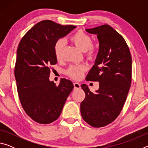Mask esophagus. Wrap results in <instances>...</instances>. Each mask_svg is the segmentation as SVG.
Wrapping results in <instances>:
<instances>
[{
    "label": "esophagus",
    "instance_id": "34e87169",
    "mask_svg": "<svg viewBox=\"0 0 148 148\" xmlns=\"http://www.w3.org/2000/svg\"><path fill=\"white\" fill-rule=\"evenodd\" d=\"M74 89H79L80 87H81V86H80V84L79 83H77V82H74Z\"/></svg>",
    "mask_w": 148,
    "mask_h": 148
}]
</instances>
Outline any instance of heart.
<instances>
[{"mask_svg": "<svg viewBox=\"0 0 148 148\" xmlns=\"http://www.w3.org/2000/svg\"><path fill=\"white\" fill-rule=\"evenodd\" d=\"M71 40L75 46L83 52H86L89 58L93 57L95 54V48L92 46V40L91 37L83 31H79L72 35ZM64 47V40L59 39L54 45V53L57 59H61V53ZM86 70L85 65H73L67 70L66 73L72 78L79 79L83 76L84 72Z\"/></svg>", "mask_w": 148, "mask_h": 148, "instance_id": "b5f03b06", "label": "heart"}]
</instances>
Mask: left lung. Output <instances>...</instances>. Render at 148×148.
Listing matches in <instances>:
<instances>
[{
  "mask_svg": "<svg viewBox=\"0 0 148 148\" xmlns=\"http://www.w3.org/2000/svg\"><path fill=\"white\" fill-rule=\"evenodd\" d=\"M96 34L99 49L86 80L99 82L95 92L86 84L81 87L86 97L80 104L82 118L94 127L113 122L119 116L131 84L132 58L126 42L108 25L86 29Z\"/></svg>",
  "mask_w": 148,
  "mask_h": 148,
  "instance_id": "obj_1",
  "label": "left lung"
}]
</instances>
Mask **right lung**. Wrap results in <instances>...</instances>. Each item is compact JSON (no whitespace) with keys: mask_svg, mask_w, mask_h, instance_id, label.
Instances as JSON below:
<instances>
[{"mask_svg":"<svg viewBox=\"0 0 148 148\" xmlns=\"http://www.w3.org/2000/svg\"><path fill=\"white\" fill-rule=\"evenodd\" d=\"M76 27L44 20L32 27L19 44L14 71L17 92L25 112L38 123L58 119L74 88L71 80L61 79L56 86L49 77L51 66L57 62L55 44Z\"/></svg>","mask_w":148,"mask_h":148,"instance_id":"add662e5","label":"right lung"}]
</instances>
